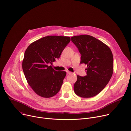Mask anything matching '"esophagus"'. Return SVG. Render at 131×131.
Masks as SVG:
<instances>
[{
	"instance_id": "1",
	"label": "esophagus",
	"mask_w": 131,
	"mask_h": 131,
	"mask_svg": "<svg viewBox=\"0 0 131 131\" xmlns=\"http://www.w3.org/2000/svg\"><path fill=\"white\" fill-rule=\"evenodd\" d=\"M66 73H67V74H70V73H71V72H69V71H68V70H67V71H66Z\"/></svg>"
}]
</instances>
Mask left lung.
Masks as SVG:
<instances>
[{
	"instance_id": "obj_1",
	"label": "left lung",
	"mask_w": 131,
	"mask_h": 131,
	"mask_svg": "<svg viewBox=\"0 0 131 131\" xmlns=\"http://www.w3.org/2000/svg\"><path fill=\"white\" fill-rule=\"evenodd\" d=\"M71 40L81 54L80 64L87 65V75H77L74 91L82 98L94 97L104 88L112 77V53L108 45L91 35H76Z\"/></svg>"
}]
</instances>
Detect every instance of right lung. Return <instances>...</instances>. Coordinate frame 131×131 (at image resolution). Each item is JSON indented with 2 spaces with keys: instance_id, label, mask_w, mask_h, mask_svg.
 <instances>
[{
  "instance_id": "obj_1",
  "label": "right lung",
  "mask_w": 131,
  "mask_h": 131,
  "mask_svg": "<svg viewBox=\"0 0 131 131\" xmlns=\"http://www.w3.org/2000/svg\"><path fill=\"white\" fill-rule=\"evenodd\" d=\"M70 41L69 37L47 36L33 42L26 50L23 71L28 84L38 96L51 98L60 90L66 72H58L50 65L60 57Z\"/></svg>"
}]
</instances>
